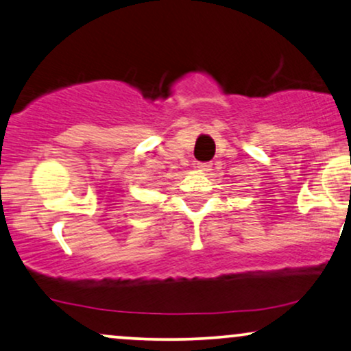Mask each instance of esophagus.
Instances as JSON below:
<instances>
[{
    "label": "esophagus",
    "mask_w": 351,
    "mask_h": 351,
    "mask_svg": "<svg viewBox=\"0 0 351 351\" xmlns=\"http://www.w3.org/2000/svg\"><path fill=\"white\" fill-rule=\"evenodd\" d=\"M197 168L201 171H210L212 168V163L210 162H202V163H197Z\"/></svg>",
    "instance_id": "obj_1"
}]
</instances>
